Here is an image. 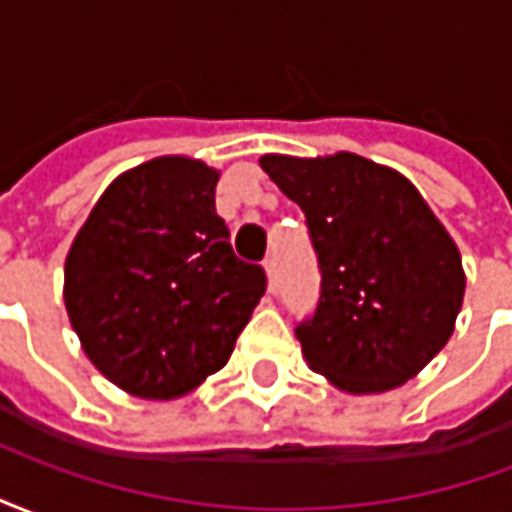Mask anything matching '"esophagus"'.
Segmentation results:
<instances>
[{"label": "esophagus", "mask_w": 512, "mask_h": 512, "mask_svg": "<svg viewBox=\"0 0 512 512\" xmlns=\"http://www.w3.org/2000/svg\"><path fill=\"white\" fill-rule=\"evenodd\" d=\"M263 268H266L268 290H271V293H277V288H279V271H277V263H274V257H268L266 263H263Z\"/></svg>", "instance_id": "1"}]
</instances>
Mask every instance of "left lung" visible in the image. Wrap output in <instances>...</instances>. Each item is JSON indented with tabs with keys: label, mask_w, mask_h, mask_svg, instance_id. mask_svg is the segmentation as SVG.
<instances>
[{
	"label": "left lung",
	"mask_w": 512,
	"mask_h": 512,
	"mask_svg": "<svg viewBox=\"0 0 512 512\" xmlns=\"http://www.w3.org/2000/svg\"><path fill=\"white\" fill-rule=\"evenodd\" d=\"M260 167L307 216L321 299L296 326L315 373L351 395L406 384L447 345L461 312V252L414 183L356 153Z\"/></svg>",
	"instance_id": "1"
}]
</instances>
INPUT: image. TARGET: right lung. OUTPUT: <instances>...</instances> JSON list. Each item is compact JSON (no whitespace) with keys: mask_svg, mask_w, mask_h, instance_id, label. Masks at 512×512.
<instances>
[{"mask_svg":"<svg viewBox=\"0 0 512 512\" xmlns=\"http://www.w3.org/2000/svg\"><path fill=\"white\" fill-rule=\"evenodd\" d=\"M219 169L161 156L109 183L65 260V310L87 359L128 395L175 400L227 365L266 271L216 213Z\"/></svg>","mask_w":512,"mask_h":512,"instance_id":"obj_1","label":"right lung"}]
</instances>
